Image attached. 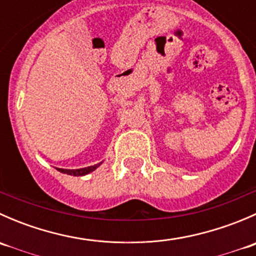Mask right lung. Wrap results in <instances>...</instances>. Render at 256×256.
Here are the masks:
<instances>
[{
	"label": "right lung",
	"mask_w": 256,
	"mask_h": 256,
	"mask_svg": "<svg viewBox=\"0 0 256 256\" xmlns=\"http://www.w3.org/2000/svg\"><path fill=\"white\" fill-rule=\"evenodd\" d=\"M100 164H94V166H90V167H85V168H79V170H63V168H56L59 172L62 174H70V176H84V174H90V172L94 171L96 167H99Z\"/></svg>",
	"instance_id": "obj_1"
}]
</instances>
